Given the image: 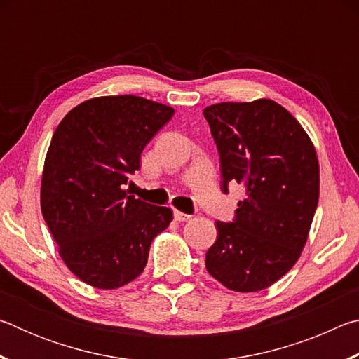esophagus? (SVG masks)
I'll return each instance as SVG.
<instances>
[{"label": "esophagus", "mask_w": 359, "mask_h": 359, "mask_svg": "<svg viewBox=\"0 0 359 359\" xmlns=\"http://www.w3.org/2000/svg\"><path fill=\"white\" fill-rule=\"evenodd\" d=\"M174 218L177 222H187V220H190L191 215L184 214V212H180V210H174Z\"/></svg>", "instance_id": "1"}]
</instances>
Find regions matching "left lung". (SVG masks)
Returning a JSON list of instances; mask_svg holds the SVG:
<instances>
[{
	"label": "left lung",
	"instance_id": "obj_1",
	"mask_svg": "<svg viewBox=\"0 0 359 359\" xmlns=\"http://www.w3.org/2000/svg\"><path fill=\"white\" fill-rule=\"evenodd\" d=\"M203 114L220 154L223 193L236 182L245 188L234 222H217L205 267L233 291L264 290L296 264L307 242L320 194L317 151L272 100L218 102Z\"/></svg>",
	"mask_w": 359,
	"mask_h": 359
}]
</instances>
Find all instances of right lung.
Segmentation results:
<instances>
[{"mask_svg": "<svg viewBox=\"0 0 359 359\" xmlns=\"http://www.w3.org/2000/svg\"><path fill=\"white\" fill-rule=\"evenodd\" d=\"M174 109L133 95L100 96L65 115L41 180V210L60 257L76 277L115 290L141 276L151 241L172 210L125 190L141 154Z\"/></svg>", "mask_w": 359, "mask_h": 359, "instance_id": "right-lung-1", "label": "right lung"}]
</instances>
